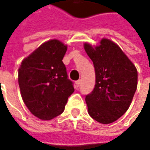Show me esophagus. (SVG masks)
Listing matches in <instances>:
<instances>
[{
	"label": "esophagus",
	"mask_w": 150,
	"mask_h": 150,
	"mask_svg": "<svg viewBox=\"0 0 150 150\" xmlns=\"http://www.w3.org/2000/svg\"><path fill=\"white\" fill-rule=\"evenodd\" d=\"M81 83H82V81L79 79V80H78V81H76V86L77 87H78V86H80V84H81Z\"/></svg>",
	"instance_id": "34e87169"
}]
</instances>
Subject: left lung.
Instances as JSON below:
<instances>
[{"label":"left lung","mask_w":150,"mask_h":150,"mask_svg":"<svg viewBox=\"0 0 150 150\" xmlns=\"http://www.w3.org/2000/svg\"><path fill=\"white\" fill-rule=\"evenodd\" d=\"M93 61L96 84L85 100L89 115L101 124H111L129 108L138 85V72L117 44L103 38L95 47L84 44Z\"/></svg>","instance_id":"1"}]
</instances>
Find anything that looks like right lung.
Wrapping results in <instances>:
<instances>
[{"label":"right lung","mask_w":150,"mask_h":150,"mask_svg":"<svg viewBox=\"0 0 150 150\" xmlns=\"http://www.w3.org/2000/svg\"><path fill=\"white\" fill-rule=\"evenodd\" d=\"M67 48L56 39L46 42L22 61L18 69L23 102L40 119L50 120L60 115L74 92L62 62Z\"/></svg>","instance_id":"right-lung-1"}]
</instances>
